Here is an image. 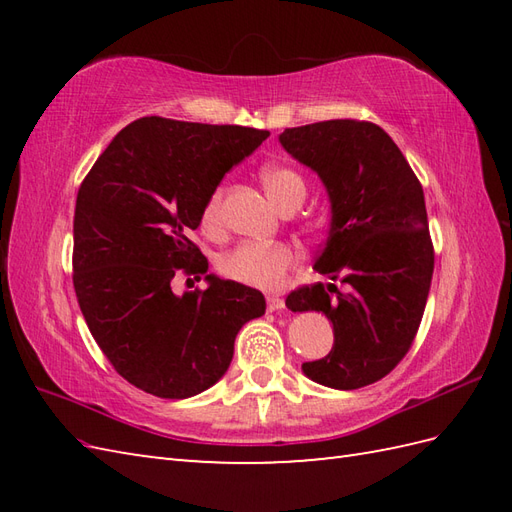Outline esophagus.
I'll return each mask as SVG.
<instances>
[{"instance_id":"34e87169","label":"esophagus","mask_w":512,"mask_h":512,"mask_svg":"<svg viewBox=\"0 0 512 512\" xmlns=\"http://www.w3.org/2000/svg\"><path fill=\"white\" fill-rule=\"evenodd\" d=\"M266 303H268V312H275V310H281V308H284L286 306V301L284 299H281V297H268L266 299Z\"/></svg>"}]
</instances>
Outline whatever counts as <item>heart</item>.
<instances>
[{
  "label": "heart",
  "instance_id": "1",
  "mask_svg": "<svg viewBox=\"0 0 512 512\" xmlns=\"http://www.w3.org/2000/svg\"><path fill=\"white\" fill-rule=\"evenodd\" d=\"M266 193L281 211L290 204H303L306 200V182L295 169L284 165H266L259 173ZM222 198L224 187H217L206 195L200 213V226L206 235H217L222 231ZM297 253L284 242H244L228 250L217 262V270L237 284L257 290H277L295 266Z\"/></svg>",
  "mask_w": 512,
  "mask_h": 512
}]
</instances>
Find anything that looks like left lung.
Masks as SVG:
<instances>
[{
  "label": "left lung",
  "mask_w": 512,
  "mask_h": 512,
  "mask_svg": "<svg viewBox=\"0 0 512 512\" xmlns=\"http://www.w3.org/2000/svg\"><path fill=\"white\" fill-rule=\"evenodd\" d=\"M279 143L325 184L332 220L314 270L339 279L292 290V312H323L334 325L328 356L303 363L332 389L372 385L416 339L433 277V244L416 173L385 129L336 118L286 129Z\"/></svg>",
  "instance_id": "1"
}]
</instances>
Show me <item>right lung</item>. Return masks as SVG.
Instances as JSON below:
<instances>
[{
  "label": "right lung",
  "instance_id": "right-lung-1",
  "mask_svg": "<svg viewBox=\"0 0 512 512\" xmlns=\"http://www.w3.org/2000/svg\"><path fill=\"white\" fill-rule=\"evenodd\" d=\"M268 136L145 116L114 136L81 184L76 299L107 361L147 394L182 400L213 387L237 332L266 312L259 290L206 273L191 231L206 195ZM180 272L204 274L210 286L176 296L170 281Z\"/></svg>",
  "mask_w": 512,
  "mask_h": 512
}]
</instances>
